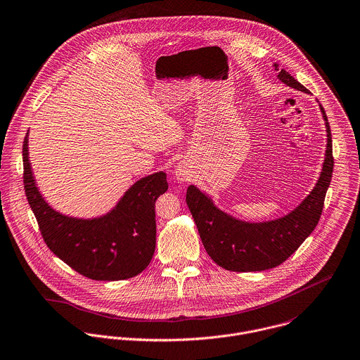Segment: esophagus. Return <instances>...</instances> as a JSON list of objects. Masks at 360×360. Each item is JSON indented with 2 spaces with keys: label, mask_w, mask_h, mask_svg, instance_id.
<instances>
[{
  "label": "esophagus",
  "mask_w": 360,
  "mask_h": 360,
  "mask_svg": "<svg viewBox=\"0 0 360 360\" xmlns=\"http://www.w3.org/2000/svg\"><path fill=\"white\" fill-rule=\"evenodd\" d=\"M174 173H176V177L180 179V180H187L191 176L187 166H184V165H177Z\"/></svg>",
  "instance_id": "obj_1"
}]
</instances>
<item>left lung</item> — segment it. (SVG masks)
Segmentation results:
<instances>
[{
    "label": "left lung",
    "mask_w": 360,
    "mask_h": 360,
    "mask_svg": "<svg viewBox=\"0 0 360 360\" xmlns=\"http://www.w3.org/2000/svg\"><path fill=\"white\" fill-rule=\"evenodd\" d=\"M275 70L278 65L275 64ZM279 81L310 94L289 72L281 70ZM327 127V150L323 172L309 197L289 215L264 224H247L219 211L197 187L187 188L186 202L210 257L222 268L251 272L275 268L286 261L317 226L334 170L333 139L326 110L320 105Z\"/></svg>",
    "instance_id": "1"
}]
</instances>
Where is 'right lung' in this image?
<instances>
[{"label": "right lung", "instance_id": "right-lung-1", "mask_svg": "<svg viewBox=\"0 0 360 360\" xmlns=\"http://www.w3.org/2000/svg\"><path fill=\"white\" fill-rule=\"evenodd\" d=\"M23 187L47 247L78 274L95 281H120L141 274L156 245L155 202L167 191L163 172L136 181L116 210L84 221L60 215L39 194L27 159V132L22 146Z\"/></svg>", "mask_w": 360, "mask_h": 360}]
</instances>
